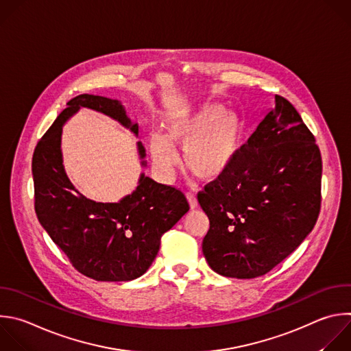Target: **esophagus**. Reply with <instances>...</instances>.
Here are the masks:
<instances>
[{"instance_id":"obj_1","label":"esophagus","mask_w":351,"mask_h":351,"mask_svg":"<svg viewBox=\"0 0 351 351\" xmlns=\"http://www.w3.org/2000/svg\"><path fill=\"white\" fill-rule=\"evenodd\" d=\"M186 198H187L189 205H190L191 209H195V208L198 206V201H197V198H195V195H194L193 193H187V194H186Z\"/></svg>"}]
</instances>
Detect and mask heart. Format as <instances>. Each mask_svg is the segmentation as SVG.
<instances>
[{"mask_svg":"<svg viewBox=\"0 0 351 351\" xmlns=\"http://www.w3.org/2000/svg\"><path fill=\"white\" fill-rule=\"evenodd\" d=\"M162 131L164 135L150 132L146 138L153 168L162 180L175 175L178 149L183 150L186 167L199 179H219L239 157L245 138L243 117L217 101L173 111Z\"/></svg>","mask_w":351,"mask_h":351,"instance_id":"obj_1","label":"heart"}]
</instances>
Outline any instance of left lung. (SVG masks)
Instances as JSON below:
<instances>
[{
    "mask_svg": "<svg viewBox=\"0 0 351 351\" xmlns=\"http://www.w3.org/2000/svg\"><path fill=\"white\" fill-rule=\"evenodd\" d=\"M322 161L296 108L276 95L228 171L198 193L209 219L202 252L220 276L269 273L310 234L321 205Z\"/></svg>",
    "mask_w": 351,
    "mask_h": 351,
    "instance_id": "8db88e82",
    "label": "left lung"
}]
</instances>
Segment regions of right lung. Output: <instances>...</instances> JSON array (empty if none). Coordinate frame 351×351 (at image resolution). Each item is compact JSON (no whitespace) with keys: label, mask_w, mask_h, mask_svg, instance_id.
Segmentation results:
<instances>
[{"label":"right lung","mask_w":351,"mask_h":351,"mask_svg":"<svg viewBox=\"0 0 351 351\" xmlns=\"http://www.w3.org/2000/svg\"><path fill=\"white\" fill-rule=\"evenodd\" d=\"M86 107L130 130L139 125L127 115L123 103L95 95H78L58 115L33 154L37 217L52 241L71 265L96 281H131L143 276L154 262L164 232L189 210L184 194L141 173L136 189L119 202H96L70 182L62 154V130L69 119ZM141 165L146 150L136 143Z\"/></svg>","instance_id":"obj_1"}]
</instances>
